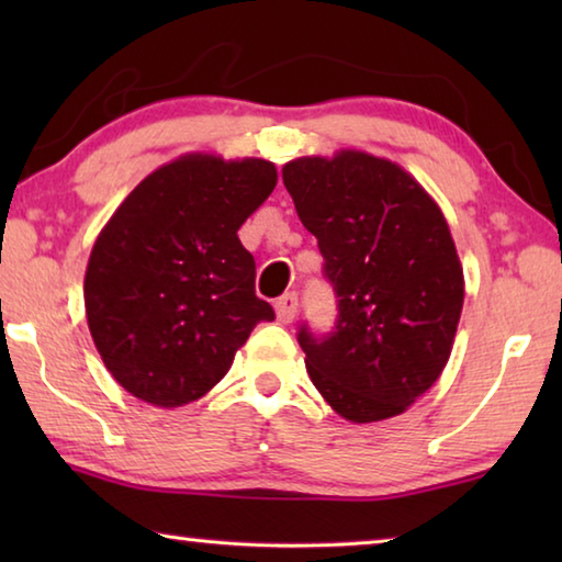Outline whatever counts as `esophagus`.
<instances>
[{"label":"esophagus","instance_id":"esophagus-1","mask_svg":"<svg viewBox=\"0 0 562 562\" xmlns=\"http://www.w3.org/2000/svg\"><path fill=\"white\" fill-rule=\"evenodd\" d=\"M274 312H278V319L282 325H290L294 315H297V294L294 292L282 294V297L274 302Z\"/></svg>","mask_w":562,"mask_h":562}]
</instances>
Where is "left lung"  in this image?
<instances>
[{
    "label": "left lung",
    "mask_w": 562,
    "mask_h": 562,
    "mask_svg": "<svg viewBox=\"0 0 562 562\" xmlns=\"http://www.w3.org/2000/svg\"><path fill=\"white\" fill-rule=\"evenodd\" d=\"M302 225L339 297L337 329H300L307 374L351 424L404 414L441 376L463 310L449 223L394 160L357 148L282 166Z\"/></svg>",
    "instance_id": "8db88e82"
}]
</instances>
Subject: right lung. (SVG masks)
Listing matches in <instances>:
<instances>
[{
	"mask_svg": "<svg viewBox=\"0 0 562 562\" xmlns=\"http://www.w3.org/2000/svg\"><path fill=\"white\" fill-rule=\"evenodd\" d=\"M274 186L272 160L198 150L146 176L101 227L83 304L93 345L128 394L160 408L195 402L255 325L274 319L237 237Z\"/></svg>",
	"mask_w": 562,
	"mask_h": 562,
	"instance_id": "1",
	"label": "right lung"
}]
</instances>
